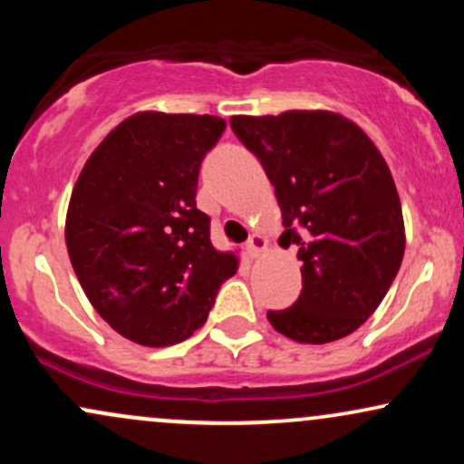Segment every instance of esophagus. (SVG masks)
<instances>
[{
    "mask_svg": "<svg viewBox=\"0 0 464 464\" xmlns=\"http://www.w3.org/2000/svg\"><path fill=\"white\" fill-rule=\"evenodd\" d=\"M264 248H266V239L259 236V233H253V236L248 237V242H246V255L250 259H257L259 255L264 253Z\"/></svg>",
    "mask_w": 464,
    "mask_h": 464,
    "instance_id": "1",
    "label": "esophagus"
}]
</instances>
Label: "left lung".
I'll return each instance as SVG.
<instances>
[{
    "label": "left lung",
    "mask_w": 464,
    "mask_h": 464,
    "mask_svg": "<svg viewBox=\"0 0 464 464\" xmlns=\"http://www.w3.org/2000/svg\"><path fill=\"white\" fill-rule=\"evenodd\" d=\"M259 159L284 214V246L299 248L303 290L268 310L279 334L324 344L353 334L377 310L406 248L391 169L366 132L329 111L231 117Z\"/></svg>",
    "instance_id": "8db88e82"
}]
</instances>
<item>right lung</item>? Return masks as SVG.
I'll return each mask as SVG.
<instances>
[{
  "label": "right lung",
  "instance_id": "right-lung-1",
  "mask_svg": "<svg viewBox=\"0 0 464 464\" xmlns=\"http://www.w3.org/2000/svg\"><path fill=\"white\" fill-rule=\"evenodd\" d=\"M216 115L137 113L95 148L69 200L65 239L84 295L146 347L202 327L237 270L196 207L200 163L225 132Z\"/></svg>",
  "mask_w": 464,
  "mask_h": 464
}]
</instances>
